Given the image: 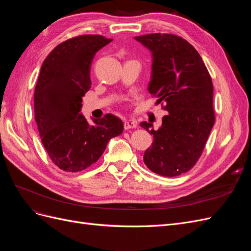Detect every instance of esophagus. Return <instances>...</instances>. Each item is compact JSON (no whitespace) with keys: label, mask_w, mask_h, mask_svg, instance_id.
<instances>
[{"label":"esophagus","mask_w":251,"mask_h":251,"mask_svg":"<svg viewBox=\"0 0 251 251\" xmlns=\"http://www.w3.org/2000/svg\"><path fill=\"white\" fill-rule=\"evenodd\" d=\"M137 126V121L134 120V119H128L126 120L125 124H124V127L125 130H130V128H134Z\"/></svg>","instance_id":"obj_1"}]
</instances>
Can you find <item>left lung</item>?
Masks as SVG:
<instances>
[{
  "instance_id": "8db88e82",
  "label": "left lung",
  "mask_w": 251,
  "mask_h": 251,
  "mask_svg": "<svg viewBox=\"0 0 251 251\" xmlns=\"http://www.w3.org/2000/svg\"><path fill=\"white\" fill-rule=\"evenodd\" d=\"M134 39L151 54L148 91L169 112L157 131L151 123L140 124L154 136L143 161L161 176H179L196 164L215 124L210 75L198 51L182 37L151 33Z\"/></svg>"
}]
</instances>
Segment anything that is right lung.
I'll return each mask as SVG.
<instances>
[{"mask_svg": "<svg viewBox=\"0 0 251 251\" xmlns=\"http://www.w3.org/2000/svg\"><path fill=\"white\" fill-rule=\"evenodd\" d=\"M110 42L102 35L73 37L53 49L42 65L34 91L35 121L45 149L63 171L89 168L124 131L123 121L112 114L89 124L80 113L91 88L92 60Z\"/></svg>", "mask_w": 251, "mask_h": 251, "instance_id": "right-lung-1", "label": "right lung"}]
</instances>
